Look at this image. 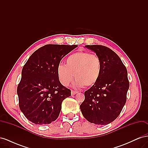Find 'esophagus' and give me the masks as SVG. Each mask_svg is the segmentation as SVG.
Masks as SVG:
<instances>
[{"label": "esophagus", "mask_w": 148, "mask_h": 148, "mask_svg": "<svg viewBox=\"0 0 148 148\" xmlns=\"http://www.w3.org/2000/svg\"><path fill=\"white\" fill-rule=\"evenodd\" d=\"M77 93H78L77 91H71V95H76V94H77Z\"/></svg>", "instance_id": "34e87169"}]
</instances>
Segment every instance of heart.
<instances>
[{
  "label": "heart",
  "mask_w": 148,
  "mask_h": 148,
  "mask_svg": "<svg viewBox=\"0 0 148 148\" xmlns=\"http://www.w3.org/2000/svg\"><path fill=\"white\" fill-rule=\"evenodd\" d=\"M101 72L100 57L88 52H77L69 56L65 66L60 65L57 69L58 78L63 86H68L75 77V86L78 88L93 86L99 80Z\"/></svg>",
  "instance_id": "b5f03b06"
}]
</instances>
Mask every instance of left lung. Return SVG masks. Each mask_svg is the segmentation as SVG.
Instances as JSON below:
<instances>
[{
	"label": "left lung",
	"instance_id": "8db88e82",
	"mask_svg": "<svg viewBox=\"0 0 148 148\" xmlns=\"http://www.w3.org/2000/svg\"><path fill=\"white\" fill-rule=\"evenodd\" d=\"M85 47L100 57L102 72L97 82L84 92L80 109L90 123L107 125L118 117L126 102L129 89L127 70L110 49L101 45Z\"/></svg>",
	"mask_w": 148,
	"mask_h": 148
}]
</instances>
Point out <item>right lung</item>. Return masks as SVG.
<instances>
[{
  "instance_id": "1",
  "label": "right lung",
  "mask_w": 148,
  "mask_h": 148,
  "mask_svg": "<svg viewBox=\"0 0 148 148\" xmlns=\"http://www.w3.org/2000/svg\"><path fill=\"white\" fill-rule=\"evenodd\" d=\"M77 46L47 44L36 51L23 66L17 95L20 109L30 122L49 124L59 117L62 102L71 91L60 83L57 69L62 58Z\"/></svg>"
}]
</instances>
